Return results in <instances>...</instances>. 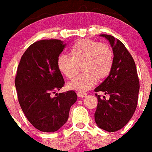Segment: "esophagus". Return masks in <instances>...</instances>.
<instances>
[{"label": "esophagus", "mask_w": 152, "mask_h": 152, "mask_svg": "<svg viewBox=\"0 0 152 152\" xmlns=\"http://www.w3.org/2000/svg\"><path fill=\"white\" fill-rule=\"evenodd\" d=\"M76 94H77V96H79V97H80V98L85 97V96H86V95H87V93H84V92H77Z\"/></svg>", "instance_id": "esophagus-1"}]
</instances>
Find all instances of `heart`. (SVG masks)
I'll return each instance as SVG.
<instances>
[{"mask_svg":"<svg viewBox=\"0 0 152 152\" xmlns=\"http://www.w3.org/2000/svg\"><path fill=\"white\" fill-rule=\"evenodd\" d=\"M70 57L59 55L56 65L59 72L71 79L79 72L82 65V73L67 84V88L78 92L90 89L99 79L110 76L113 67V53L109 45L93 39H80L69 50Z\"/></svg>","mask_w":152,"mask_h":152,"instance_id":"obj_1","label":"heart"}]
</instances>
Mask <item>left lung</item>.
<instances>
[{
  "mask_svg": "<svg viewBox=\"0 0 152 152\" xmlns=\"http://www.w3.org/2000/svg\"><path fill=\"white\" fill-rule=\"evenodd\" d=\"M107 39L113 52L112 72L101 85L94 89L109 94L97 96V105L94 114L95 122L101 129L114 132L124 127L132 118L137 107L139 80L133 57L122 42L113 36L101 34Z\"/></svg>",
  "mask_w": 152,
  "mask_h": 152,
  "instance_id": "left-lung-1",
  "label": "left lung"
}]
</instances>
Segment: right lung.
Masks as SVG:
<instances>
[{
	"label": "right lung",
	"instance_id": "add662e5",
	"mask_svg": "<svg viewBox=\"0 0 152 152\" xmlns=\"http://www.w3.org/2000/svg\"><path fill=\"white\" fill-rule=\"evenodd\" d=\"M65 44L59 39L39 40L22 55L16 77L18 98L23 113L42 132H55L67 122L71 106L77 100L73 90L51 96L64 85L56 61Z\"/></svg>",
	"mask_w": 152,
	"mask_h": 152
}]
</instances>
